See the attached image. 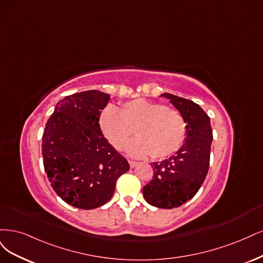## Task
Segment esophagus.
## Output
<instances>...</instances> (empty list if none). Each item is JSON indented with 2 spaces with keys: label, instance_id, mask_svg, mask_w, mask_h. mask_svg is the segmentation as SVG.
<instances>
[{
  "label": "esophagus",
  "instance_id": "1",
  "mask_svg": "<svg viewBox=\"0 0 263 263\" xmlns=\"http://www.w3.org/2000/svg\"><path fill=\"white\" fill-rule=\"evenodd\" d=\"M129 164H130V167H131V168H133V167H135V166L138 165V163L134 162V160H129Z\"/></svg>",
  "mask_w": 263,
  "mask_h": 263
}]
</instances>
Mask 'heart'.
I'll list each match as a JSON object with an SVG mask.
<instances>
[{
    "mask_svg": "<svg viewBox=\"0 0 263 263\" xmlns=\"http://www.w3.org/2000/svg\"><path fill=\"white\" fill-rule=\"evenodd\" d=\"M99 126L106 139L117 149H122L134 133L138 137L128 146L137 157L152 155L166 158L183 145L187 126L176 109L144 98L128 101L118 109L106 107L99 116Z\"/></svg>",
    "mask_w": 263,
    "mask_h": 263,
    "instance_id": "heart-1",
    "label": "heart"
}]
</instances>
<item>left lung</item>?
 Wrapping results in <instances>:
<instances>
[{
    "label": "left lung",
    "instance_id": "left-lung-1",
    "mask_svg": "<svg viewBox=\"0 0 263 263\" xmlns=\"http://www.w3.org/2000/svg\"><path fill=\"white\" fill-rule=\"evenodd\" d=\"M171 100L187 123L183 145L176 154L153 163L154 176L143 187V196L151 205L174 209L196 196L204 181L210 166L213 140L210 117L192 100L168 92L160 95Z\"/></svg>",
    "mask_w": 263,
    "mask_h": 263
}]
</instances>
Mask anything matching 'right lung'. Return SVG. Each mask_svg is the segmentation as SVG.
<instances>
[{"label": "right lung", "mask_w": 263, "mask_h": 263, "mask_svg": "<svg viewBox=\"0 0 263 263\" xmlns=\"http://www.w3.org/2000/svg\"><path fill=\"white\" fill-rule=\"evenodd\" d=\"M110 95L86 90L57 104L42 135V157L53 190L67 204L96 209L114 196L117 179L130 169L104 137L99 116Z\"/></svg>", "instance_id": "obj_1"}]
</instances>
